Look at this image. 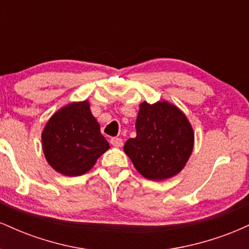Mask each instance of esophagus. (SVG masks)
<instances>
[{
	"label": "esophagus",
	"instance_id": "34e87169",
	"mask_svg": "<svg viewBox=\"0 0 249 249\" xmlns=\"http://www.w3.org/2000/svg\"><path fill=\"white\" fill-rule=\"evenodd\" d=\"M110 142L112 144V146H115V147L123 146V139L122 138H111Z\"/></svg>",
	"mask_w": 249,
	"mask_h": 249
}]
</instances>
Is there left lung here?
<instances>
[{
  "instance_id": "left-lung-1",
  "label": "left lung",
  "mask_w": 249,
  "mask_h": 249,
  "mask_svg": "<svg viewBox=\"0 0 249 249\" xmlns=\"http://www.w3.org/2000/svg\"><path fill=\"white\" fill-rule=\"evenodd\" d=\"M136 138L124 151L144 178L165 180L185 167L194 145L192 125L185 113L166 101L139 105Z\"/></svg>"
}]
</instances>
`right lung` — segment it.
Here are the masks:
<instances>
[{"label": "right lung", "instance_id": "add662e5", "mask_svg": "<svg viewBox=\"0 0 249 249\" xmlns=\"http://www.w3.org/2000/svg\"><path fill=\"white\" fill-rule=\"evenodd\" d=\"M45 159L57 172L68 177L87 173L110 145L88 101L73 102L51 116L42 132Z\"/></svg>", "mask_w": 249, "mask_h": 249}]
</instances>
